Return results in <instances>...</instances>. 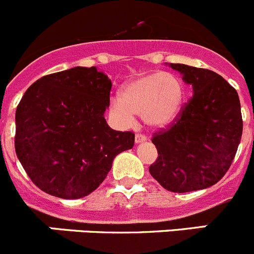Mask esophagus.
I'll use <instances>...</instances> for the list:
<instances>
[{"label":"esophagus","mask_w":254,"mask_h":254,"mask_svg":"<svg viewBox=\"0 0 254 254\" xmlns=\"http://www.w3.org/2000/svg\"><path fill=\"white\" fill-rule=\"evenodd\" d=\"M144 141H146V136H144V135L141 134L135 135V143L140 144V143H144Z\"/></svg>","instance_id":"obj_1"}]
</instances>
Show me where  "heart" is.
I'll return each mask as SVG.
<instances>
[{
  "instance_id": "heart-1",
  "label": "heart",
  "mask_w": 254,
  "mask_h": 254,
  "mask_svg": "<svg viewBox=\"0 0 254 254\" xmlns=\"http://www.w3.org/2000/svg\"><path fill=\"white\" fill-rule=\"evenodd\" d=\"M184 101V86L169 72H150L127 81L120 99L110 100V110L124 125L134 123V114L150 127H164L178 118Z\"/></svg>"
}]
</instances>
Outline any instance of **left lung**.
I'll return each mask as SVG.
<instances>
[{
	"label": "left lung",
	"instance_id": "8db88e82",
	"mask_svg": "<svg viewBox=\"0 0 254 254\" xmlns=\"http://www.w3.org/2000/svg\"><path fill=\"white\" fill-rule=\"evenodd\" d=\"M193 87L179 119L154 135L158 159L151 177L174 193L209 188L231 167L242 138L241 103L236 90L214 71L167 64Z\"/></svg>",
	"mask_w": 254,
	"mask_h": 254
}]
</instances>
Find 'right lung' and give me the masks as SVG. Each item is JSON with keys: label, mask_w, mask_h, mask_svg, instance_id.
<instances>
[{"label": "right lung", "mask_w": 254, "mask_h": 254, "mask_svg": "<svg viewBox=\"0 0 254 254\" xmlns=\"http://www.w3.org/2000/svg\"><path fill=\"white\" fill-rule=\"evenodd\" d=\"M111 80L96 66L41 77L26 90L16 110V155L35 186L63 199L98 188L134 134L108 125Z\"/></svg>", "instance_id": "1"}]
</instances>
